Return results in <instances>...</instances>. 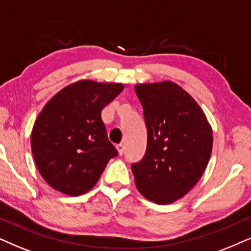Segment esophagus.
<instances>
[{"instance_id": "esophagus-1", "label": "esophagus", "mask_w": 251, "mask_h": 251, "mask_svg": "<svg viewBox=\"0 0 251 251\" xmlns=\"http://www.w3.org/2000/svg\"><path fill=\"white\" fill-rule=\"evenodd\" d=\"M116 148H117V150H118L119 155H123V152H124V145H123V143H118V145H116Z\"/></svg>"}]
</instances>
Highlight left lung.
<instances>
[{
  "mask_svg": "<svg viewBox=\"0 0 251 251\" xmlns=\"http://www.w3.org/2000/svg\"><path fill=\"white\" fill-rule=\"evenodd\" d=\"M135 93L148 133L145 156L132 165L136 188L149 201L170 204L205 171L212 128L198 102L175 82L139 83Z\"/></svg>",
  "mask_w": 251,
  "mask_h": 251,
  "instance_id": "1",
  "label": "left lung"
}]
</instances>
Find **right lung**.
<instances>
[{
    "label": "right lung",
    "mask_w": 251,
    "mask_h": 251,
    "mask_svg": "<svg viewBox=\"0 0 251 251\" xmlns=\"http://www.w3.org/2000/svg\"><path fill=\"white\" fill-rule=\"evenodd\" d=\"M123 89L122 83L80 80L43 106L33 126L31 147L36 168L50 187L78 196L99 181L117 156L101 112Z\"/></svg>",
    "instance_id": "right-lung-1"
}]
</instances>
